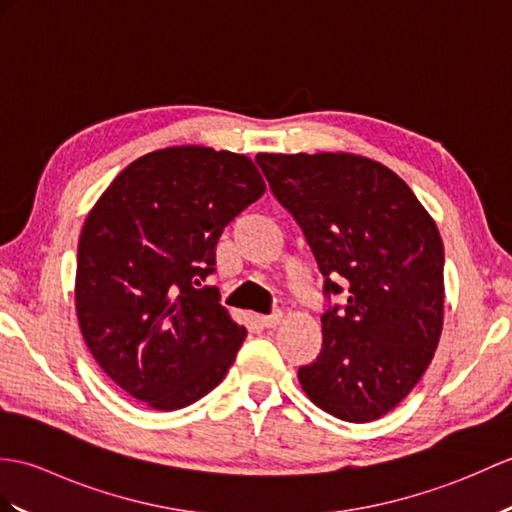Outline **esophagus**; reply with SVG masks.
Here are the masks:
<instances>
[{"mask_svg": "<svg viewBox=\"0 0 512 512\" xmlns=\"http://www.w3.org/2000/svg\"><path fill=\"white\" fill-rule=\"evenodd\" d=\"M279 320H281V312L279 310L268 314V316H259L261 327H275V325H279Z\"/></svg>", "mask_w": 512, "mask_h": 512, "instance_id": "1", "label": "esophagus"}]
</instances>
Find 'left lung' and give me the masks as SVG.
<instances>
[{"label":"left lung","mask_w":512,"mask_h":512,"mask_svg":"<svg viewBox=\"0 0 512 512\" xmlns=\"http://www.w3.org/2000/svg\"><path fill=\"white\" fill-rule=\"evenodd\" d=\"M255 163L323 275V344L296 373L305 395L342 421L384 417L441 338V233L382 163L344 152L257 154ZM336 293L345 299L334 306Z\"/></svg>","instance_id":"obj_1"}]
</instances>
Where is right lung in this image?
Segmentation results:
<instances>
[{"label":"right lung","mask_w":512,"mask_h":512,"mask_svg":"<svg viewBox=\"0 0 512 512\" xmlns=\"http://www.w3.org/2000/svg\"><path fill=\"white\" fill-rule=\"evenodd\" d=\"M264 194L253 161L229 150L150 152L115 178L78 244L76 312L102 371L154 410L216 388L246 329L205 285L224 227Z\"/></svg>","instance_id":"add662e5"}]
</instances>
